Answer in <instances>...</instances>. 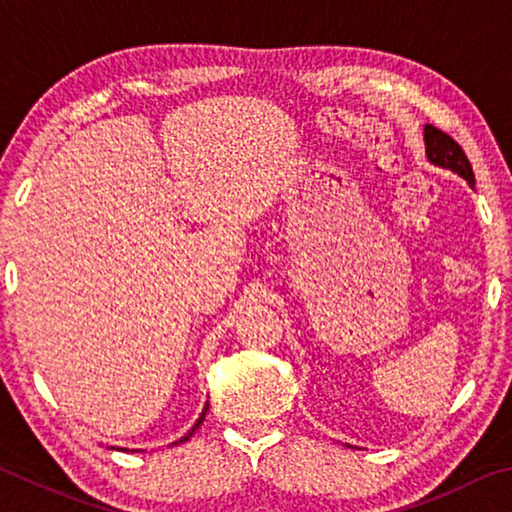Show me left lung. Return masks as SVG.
Returning a JSON list of instances; mask_svg holds the SVG:
<instances>
[{"label":"left lung","mask_w":512,"mask_h":512,"mask_svg":"<svg viewBox=\"0 0 512 512\" xmlns=\"http://www.w3.org/2000/svg\"><path fill=\"white\" fill-rule=\"evenodd\" d=\"M424 144H427V158L433 164L458 173V176L467 180V183L474 185L472 164L454 137H449L447 133L440 131V128L427 124L424 126Z\"/></svg>","instance_id":"left-lung-1"}]
</instances>
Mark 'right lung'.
<instances>
[{
	"instance_id": "obj_1",
	"label": "right lung",
	"mask_w": 512,
	"mask_h": 512,
	"mask_svg": "<svg viewBox=\"0 0 512 512\" xmlns=\"http://www.w3.org/2000/svg\"><path fill=\"white\" fill-rule=\"evenodd\" d=\"M207 409H210V404H205V409H203V413H201V418L196 420V424H194V427H192V431H189L187 436H183V438H180V440H176V443H173V445H178V443H185V440H189V436H192V433H194L198 427H201V422L205 420V413H207Z\"/></svg>"
}]
</instances>
